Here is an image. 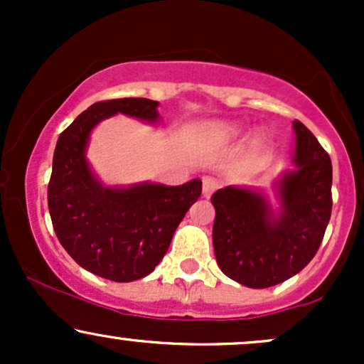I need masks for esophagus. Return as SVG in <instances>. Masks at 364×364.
Returning <instances> with one entry per match:
<instances>
[{"instance_id": "1", "label": "esophagus", "mask_w": 364, "mask_h": 364, "mask_svg": "<svg viewBox=\"0 0 364 364\" xmlns=\"http://www.w3.org/2000/svg\"><path fill=\"white\" fill-rule=\"evenodd\" d=\"M219 188V179L214 176H203L202 179V193L205 198H208L214 191Z\"/></svg>"}]
</instances>
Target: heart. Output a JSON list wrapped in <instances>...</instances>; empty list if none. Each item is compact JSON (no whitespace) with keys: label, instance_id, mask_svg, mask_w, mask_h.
Segmentation results:
<instances>
[{"label":"heart","instance_id":"heart-1","mask_svg":"<svg viewBox=\"0 0 364 364\" xmlns=\"http://www.w3.org/2000/svg\"><path fill=\"white\" fill-rule=\"evenodd\" d=\"M241 132H243V128L236 123H223V124H217L215 127V136H217V140H220V141L236 140L237 136L241 135ZM252 140L257 144V141L260 140V133H255Z\"/></svg>","mask_w":364,"mask_h":364}]
</instances>
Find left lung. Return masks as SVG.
Returning <instances> with one entry per match:
<instances>
[{
  "instance_id": "left-lung-1",
  "label": "left lung",
  "mask_w": 364,
  "mask_h": 364,
  "mask_svg": "<svg viewBox=\"0 0 364 364\" xmlns=\"http://www.w3.org/2000/svg\"><path fill=\"white\" fill-rule=\"evenodd\" d=\"M294 171L279 179L281 212L260 191L225 186L212 195V241L220 270L253 289L275 286L301 272L318 252L332 212V162L301 121Z\"/></svg>"
}]
</instances>
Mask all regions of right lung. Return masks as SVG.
Returning <instances> with one entry per match:
<instances>
[{"instance_id":"obj_1","label":"right lung","mask_w":364,"mask_h":364,"mask_svg":"<svg viewBox=\"0 0 364 364\" xmlns=\"http://www.w3.org/2000/svg\"><path fill=\"white\" fill-rule=\"evenodd\" d=\"M157 106L144 97L92 104L61 133L54 149L48 186L54 232L78 265L114 282L136 281L156 269L202 193L200 179L179 186L109 188L90 171L85 150L92 129L118 112L156 123Z\"/></svg>"}]
</instances>
